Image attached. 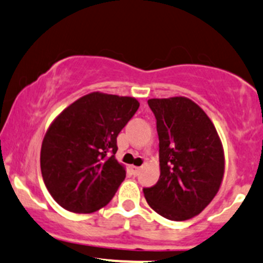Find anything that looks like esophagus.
Segmentation results:
<instances>
[{
  "label": "esophagus",
  "instance_id": "obj_1",
  "mask_svg": "<svg viewBox=\"0 0 263 263\" xmlns=\"http://www.w3.org/2000/svg\"><path fill=\"white\" fill-rule=\"evenodd\" d=\"M140 170H141V167H139V166H135V165H132L131 166V171L134 175H137V174L140 173Z\"/></svg>",
  "mask_w": 263,
  "mask_h": 263
}]
</instances>
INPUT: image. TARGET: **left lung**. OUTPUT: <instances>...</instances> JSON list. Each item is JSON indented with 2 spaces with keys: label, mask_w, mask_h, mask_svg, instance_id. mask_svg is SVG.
Segmentation results:
<instances>
[{
  "label": "left lung",
  "mask_w": 263,
  "mask_h": 263,
  "mask_svg": "<svg viewBox=\"0 0 263 263\" xmlns=\"http://www.w3.org/2000/svg\"><path fill=\"white\" fill-rule=\"evenodd\" d=\"M156 117L160 179L146 201L170 220L192 219L214 199L224 176V150L211 118L186 97L147 101Z\"/></svg>",
  "instance_id": "1"
}]
</instances>
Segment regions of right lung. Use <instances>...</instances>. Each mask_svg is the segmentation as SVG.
<instances>
[{"label": "right lung", "instance_id": "obj_1", "mask_svg": "<svg viewBox=\"0 0 263 263\" xmlns=\"http://www.w3.org/2000/svg\"><path fill=\"white\" fill-rule=\"evenodd\" d=\"M140 103L134 97L92 92L49 126L40 151L46 189L62 208L88 214L112 200L126 178L117 161V136Z\"/></svg>", "mask_w": 263, "mask_h": 263}]
</instances>
